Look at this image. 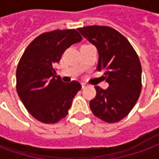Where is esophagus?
I'll use <instances>...</instances> for the list:
<instances>
[{"label": "esophagus", "instance_id": "1", "mask_svg": "<svg viewBox=\"0 0 159 159\" xmlns=\"http://www.w3.org/2000/svg\"><path fill=\"white\" fill-rule=\"evenodd\" d=\"M81 86H82V88H83V89H84V88L87 87V86H88V84H86V83H84V82H81Z\"/></svg>", "mask_w": 159, "mask_h": 159}]
</instances>
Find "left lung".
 <instances>
[{"label":"left lung","mask_w":159,"mask_h":159,"mask_svg":"<svg viewBox=\"0 0 159 159\" xmlns=\"http://www.w3.org/2000/svg\"><path fill=\"white\" fill-rule=\"evenodd\" d=\"M78 30L97 47L98 71H104L108 88L95 86L97 96L90 102L95 116L115 123L129 114L141 91V65L125 37L107 26H87Z\"/></svg>","instance_id":"obj_1"}]
</instances>
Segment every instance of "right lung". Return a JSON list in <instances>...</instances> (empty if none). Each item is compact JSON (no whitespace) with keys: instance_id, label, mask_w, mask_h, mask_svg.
<instances>
[{"instance_id":"1","label":"right lung","mask_w":159,"mask_h":159,"mask_svg":"<svg viewBox=\"0 0 159 159\" xmlns=\"http://www.w3.org/2000/svg\"><path fill=\"white\" fill-rule=\"evenodd\" d=\"M81 40L75 30L41 34L28 46L18 62V97L28 112L40 122L54 124L65 118L81 89L78 81L62 82L53 68L64 51Z\"/></svg>"}]
</instances>
